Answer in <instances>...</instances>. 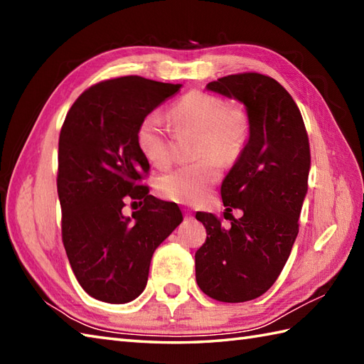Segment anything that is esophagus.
I'll use <instances>...</instances> for the list:
<instances>
[{
    "label": "esophagus",
    "mask_w": 364,
    "mask_h": 364,
    "mask_svg": "<svg viewBox=\"0 0 364 364\" xmlns=\"http://www.w3.org/2000/svg\"><path fill=\"white\" fill-rule=\"evenodd\" d=\"M184 218H186V219H192V218H194V215H192V213H191L189 210H184Z\"/></svg>",
    "instance_id": "esophagus-1"
}]
</instances>
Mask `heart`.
<instances>
[{
	"label": "heart",
	"mask_w": 364,
	"mask_h": 364,
	"mask_svg": "<svg viewBox=\"0 0 364 364\" xmlns=\"http://www.w3.org/2000/svg\"><path fill=\"white\" fill-rule=\"evenodd\" d=\"M176 131H200L198 156L162 175L156 189L167 200L194 205L202 202L220 175L219 159L235 158L250 133V119L242 107L228 106L223 98L192 90L170 109ZM139 150L154 167H167L173 161V142L159 114L146 115L136 131Z\"/></svg>",
	"instance_id": "b5f03b06"
}]
</instances>
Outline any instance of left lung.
Instances as JSON below:
<instances>
[{
    "mask_svg": "<svg viewBox=\"0 0 364 364\" xmlns=\"http://www.w3.org/2000/svg\"><path fill=\"white\" fill-rule=\"evenodd\" d=\"M208 90L236 98L250 119L249 141L222 183L230 225L197 213L206 241L196 252V280L206 296L239 304L262 296L283 270L299 233L311 154L304 119L280 82L261 73L228 75ZM227 219V218H225Z\"/></svg>",
    "mask_w": 364,
    "mask_h": 364,
    "instance_id": "left-lung-1",
    "label": "left lung"
}]
</instances>
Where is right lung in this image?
<instances>
[{
  "label": "right lung",
  "instance_id": "1",
  "mask_svg": "<svg viewBox=\"0 0 364 364\" xmlns=\"http://www.w3.org/2000/svg\"><path fill=\"white\" fill-rule=\"evenodd\" d=\"M180 87L122 76L84 90L67 112L58 154L63 242L76 280L97 300L141 296L154 250L183 220L176 203L141 183L150 164L136 142L139 123ZM128 199L144 203L131 218L121 213Z\"/></svg>",
  "mask_w": 364,
  "mask_h": 364
}]
</instances>
